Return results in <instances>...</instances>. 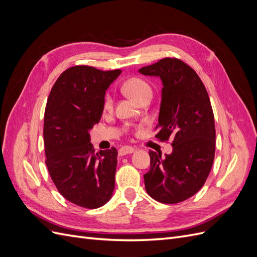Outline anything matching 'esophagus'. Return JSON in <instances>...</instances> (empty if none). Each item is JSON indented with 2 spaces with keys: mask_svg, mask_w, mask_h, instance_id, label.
<instances>
[{
  "mask_svg": "<svg viewBox=\"0 0 257 257\" xmlns=\"http://www.w3.org/2000/svg\"><path fill=\"white\" fill-rule=\"evenodd\" d=\"M135 151V149L133 147H131V146H124V147H122L121 149L119 150V154L120 155H126V154H131V153H133Z\"/></svg>",
  "mask_w": 257,
  "mask_h": 257,
  "instance_id": "esophagus-1",
  "label": "esophagus"
}]
</instances>
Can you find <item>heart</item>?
Returning a JSON list of instances; mask_svg holds the SVG:
<instances>
[{"label": "heart", "instance_id": "1", "mask_svg": "<svg viewBox=\"0 0 257 257\" xmlns=\"http://www.w3.org/2000/svg\"><path fill=\"white\" fill-rule=\"evenodd\" d=\"M124 89L128 93V94L133 97L137 102H141L145 97L152 95V89L150 84L145 81L142 78H131L128 79L125 84H124ZM113 103L112 95L110 93H107L104 97V108L105 109H110Z\"/></svg>", "mask_w": 257, "mask_h": 257}]
</instances>
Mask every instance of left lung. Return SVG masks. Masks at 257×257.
<instances>
[{
  "label": "left lung",
  "mask_w": 257,
  "mask_h": 257,
  "mask_svg": "<svg viewBox=\"0 0 257 257\" xmlns=\"http://www.w3.org/2000/svg\"><path fill=\"white\" fill-rule=\"evenodd\" d=\"M160 77L163 89L159 113L162 142L173 139V152L162 157L149 151L150 170L144 175L146 191L163 204H178L196 194L211 170L215 127L211 103L196 72L176 58L162 59L138 71Z\"/></svg>",
  "instance_id": "1"
}]
</instances>
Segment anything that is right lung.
I'll return each instance as SVG.
<instances>
[{"mask_svg":"<svg viewBox=\"0 0 257 257\" xmlns=\"http://www.w3.org/2000/svg\"><path fill=\"white\" fill-rule=\"evenodd\" d=\"M120 74L69 67L53 84L46 105V165L61 195L83 208L102 207L112 196L118 151L112 147L95 152L89 131L99 122L106 90Z\"/></svg>","mask_w":257,"mask_h":257,"instance_id":"1","label":"right lung"}]
</instances>
